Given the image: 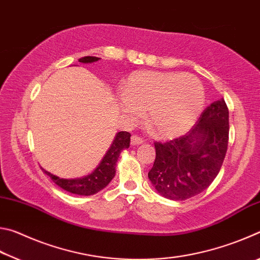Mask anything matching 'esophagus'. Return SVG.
I'll return each instance as SVG.
<instances>
[{"mask_svg":"<svg viewBox=\"0 0 260 260\" xmlns=\"http://www.w3.org/2000/svg\"><path fill=\"white\" fill-rule=\"evenodd\" d=\"M142 143H143V140L141 139L140 136H136V135L132 136V140H131L132 146H139V144H142Z\"/></svg>","mask_w":260,"mask_h":260,"instance_id":"obj_1","label":"esophagus"}]
</instances>
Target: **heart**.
<instances>
[{
	"label": "heart",
	"mask_w": 260,
	"mask_h": 260,
	"mask_svg": "<svg viewBox=\"0 0 260 260\" xmlns=\"http://www.w3.org/2000/svg\"><path fill=\"white\" fill-rule=\"evenodd\" d=\"M122 111L129 120L144 111V120L158 138L172 139L190 128L205 103L204 88L188 73L139 71L122 86Z\"/></svg>",
	"instance_id": "heart-1"
}]
</instances>
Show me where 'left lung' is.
<instances>
[{
    "label": "left lung",
    "mask_w": 260,
    "mask_h": 260,
    "mask_svg": "<svg viewBox=\"0 0 260 260\" xmlns=\"http://www.w3.org/2000/svg\"><path fill=\"white\" fill-rule=\"evenodd\" d=\"M230 121L223 99L201 114L192 128L169 142H155L156 158L148 178L165 199L184 201L204 191L225 159Z\"/></svg>",
    "instance_id": "8db88e82"
}]
</instances>
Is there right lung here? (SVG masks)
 <instances>
[{
	"instance_id": "1",
	"label": "right lung",
	"mask_w": 260,
	"mask_h": 260,
	"mask_svg": "<svg viewBox=\"0 0 260 260\" xmlns=\"http://www.w3.org/2000/svg\"><path fill=\"white\" fill-rule=\"evenodd\" d=\"M99 57L93 56H86L79 59L80 63H94L98 61ZM131 142V134L128 132H119L116 134L111 147L105 153L103 159L101 160L99 166L94 170L93 173L86 175L82 178H76V179H63L57 177V175L51 174L45 169H42L43 173H46L48 177L54 181L57 186L60 187L64 190L69 192L76 193V195H82V196H90L94 193L102 190L108 186L110 181L113 179L114 174H116V165L117 160L120 156V152L129 147Z\"/></svg>"
}]
</instances>
